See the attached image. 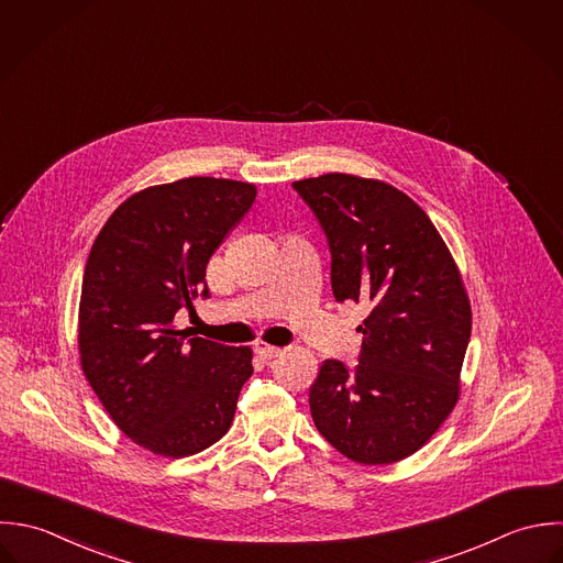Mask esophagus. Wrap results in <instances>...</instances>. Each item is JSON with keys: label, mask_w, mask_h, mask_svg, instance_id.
Returning a JSON list of instances; mask_svg holds the SVG:
<instances>
[{"label": "esophagus", "mask_w": 563, "mask_h": 563, "mask_svg": "<svg viewBox=\"0 0 563 563\" xmlns=\"http://www.w3.org/2000/svg\"><path fill=\"white\" fill-rule=\"evenodd\" d=\"M255 352H257L264 361H271V358H275V356H279V354H282V350H279V347L268 345V343H264V341H257V343H255Z\"/></svg>", "instance_id": "1"}]
</instances>
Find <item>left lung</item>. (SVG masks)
<instances>
[{"label": "left lung", "instance_id": "8db88e82", "mask_svg": "<svg viewBox=\"0 0 563 563\" xmlns=\"http://www.w3.org/2000/svg\"><path fill=\"white\" fill-rule=\"evenodd\" d=\"M292 188L319 218L339 303L369 308L358 365L325 361L310 386L319 432L347 459L388 465L415 454L459 401L472 308L426 211L377 179L330 173Z\"/></svg>", "mask_w": 563, "mask_h": 563}]
</instances>
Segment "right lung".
<instances>
[{"instance_id":"add662e5","label":"right lung","mask_w":563,"mask_h":563,"mask_svg":"<svg viewBox=\"0 0 563 563\" xmlns=\"http://www.w3.org/2000/svg\"><path fill=\"white\" fill-rule=\"evenodd\" d=\"M251 184L189 177L126 198L98 233L78 308L80 367L115 426L159 456L181 459L227 434L251 347L173 325L205 268L251 209ZM207 297V286L202 290Z\"/></svg>"}]
</instances>
